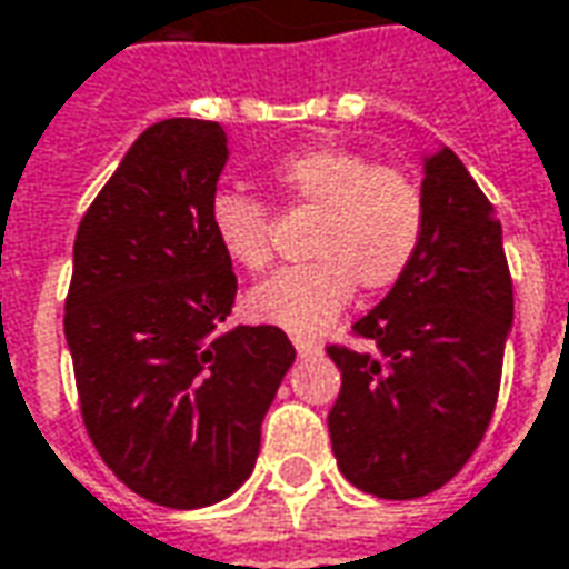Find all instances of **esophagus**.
Here are the masks:
<instances>
[{
	"instance_id": "obj_1",
	"label": "esophagus",
	"mask_w": 569,
	"mask_h": 569,
	"mask_svg": "<svg viewBox=\"0 0 569 569\" xmlns=\"http://www.w3.org/2000/svg\"><path fill=\"white\" fill-rule=\"evenodd\" d=\"M293 347L300 356H316L319 352V343L316 340H307V337H293Z\"/></svg>"
}]
</instances>
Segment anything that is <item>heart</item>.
I'll list each match as a JSON object with an SVG mask.
<instances>
[{
    "mask_svg": "<svg viewBox=\"0 0 569 569\" xmlns=\"http://www.w3.org/2000/svg\"><path fill=\"white\" fill-rule=\"evenodd\" d=\"M284 203L312 207V262L284 266L247 293L250 319L297 337L325 331L347 309L356 284L387 291L409 272L425 234L421 188L397 167H375L366 154L319 144L288 154L272 170ZM219 250L247 272L272 260V217L257 198L222 188L210 201Z\"/></svg>",
    "mask_w": 569,
    "mask_h": 569,
    "instance_id": "obj_1",
    "label": "heart"
}]
</instances>
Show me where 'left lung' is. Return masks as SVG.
<instances>
[{"label":"left lung","instance_id":"left-lung-1","mask_svg":"<svg viewBox=\"0 0 569 569\" xmlns=\"http://www.w3.org/2000/svg\"><path fill=\"white\" fill-rule=\"evenodd\" d=\"M421 167L418 257L352 325L368 350L328 347L340 368V397L328 411L337 468L356 489L393 501L440 489L473 456L515 325L492 203L446 144Z\"/></svg>","mask_w":569,"mask_h":569}]
</instances>
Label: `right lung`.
Returning <instances> with one entry per match:
<instances>
[{"mask_svg":"<svg viewBox=\"0 0 569 569\" xmlns=\"http://www.w3.org/2000/svg\"><path fill=\"white\" fill-rule=\"evenodd\" d=\"M229 160L219 123L148 127L86 210L64 307L98 456L163 508H207L253 473L293 347L276 325L222 331L238 293L210 229Z\"/></svg>","mask_w":569,"mask_h":569,"instance_id":"1","label":"right lung"}]
</instances>
